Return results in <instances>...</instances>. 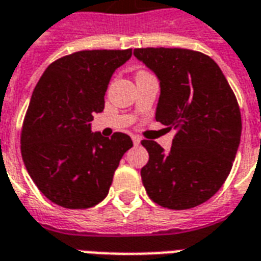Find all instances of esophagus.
Segmentation results:
<instances>
[{"label": "esophagus", "instance_id": "1", "mask_svg": "<svg viewBox=\"0 0 261 261\" xmlns=\"http://www.w3.org/2000/svg\"><path fill=\"white\" fill-rule=\"evenodd\" d=\"M131 138H133V142H134V145H138V144L141 142V137H140V136H136V134H134V136H131Z\"/></svg>", "mask_w": 261, "mask_h": 261}]
</instances>
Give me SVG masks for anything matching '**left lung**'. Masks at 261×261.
I'll list each match as a JSON object with an SVG mask.
<instances>
[{
  "label": "left lung",
  "instance_id": "8db88e82",
  "mask_svg": "<svg viewBox=\"0 0 261 261\" xmlns=\"http://www.w3.org/2000/svg\"><path fill=\"white\" fill-rule=\"evenodd\" d=\"M156 74L161 96L155 119L176 134L169 153L142 140L149 153L142 185L153 202L189 210L210 200L229 175L241 142L242 117L236 96L218 64L189 48H134Z\"/></svg>",
  "mask_w": 261,
  "mask_h": 261
}]
</instances>
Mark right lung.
Wrapping results in <instances>:
<instances>
[{
  "mask_svg": "<svg viewBox=\"0 0 261 261\" xmlns=\"http://www.w3.org/2000/svg\"><path fill=\"white\" fill-rule=\"evenodd\" d=\"M127 50H82L56 60L32 93L20 152L37 189L57 205L82 210L108 196L120 159L133 147L124 133H92L105 109L110 78L131 57Z\"/></svg>",
  "mask_w": 261,
  "mask_h": 261,
  "instance_id": "add662e5",
  "label": "right lung"
}]
</instances>
